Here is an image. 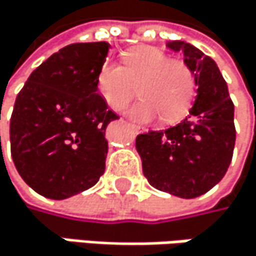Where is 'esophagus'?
I'll use <instances>...</instances> for the list:
<instances>
[{"instance_id":"obj_1","label":"esophagus","mask_w":256,"mask_h":256,"mask_svg":"<svg viewBox=\"0 0 256 256\" xmlns=\"http://www.w3.org/2000/svg\"><path fill=\"white\" fill-rule=\"evenodd\" d=\"M130 127H132L134 130H136V132H140V130H141V127H140V126H136V124H130Z\"/></svg>"}]
</instances>
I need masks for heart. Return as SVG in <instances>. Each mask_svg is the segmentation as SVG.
I'll use <instances>...</instances> for the list:
<instances>
[{
	"label": "heart",
	"mask_w": 256,
	"mask_h": 256,
	"mask_svg": "<svg viewBox=\"0 0 256 256\" xmlns=\"http://www.w3.org/2000/svg\"><path fill=\"white\" fill-rule=\"evenodd\" d=\"M97 88L108 106L116 112L124 110L138 90L141 100L130 110L135 120L150 121L159 115L172 122L182 118L191 106L196 77L184 60H174L153 46H140L127 51L121 65L103 64Z\"/></svg>",
	"instance_id": "obj_1"
}]
</instances>
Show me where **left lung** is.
I'll return each instance as SVG.
<instances>
[{"label":"left lung","mask_w":256,"mask_h":256,"mask_svg":"<svg viewBox=\"0 0 256 256\" xmlns=\"http://www.w3.org/2000/svg\"><path fill=\"white\" fill-rule=\"evenodd\" d=\"M184 52L194 72L197 97L190 115L166 130L136 136L142 173L156 190L182 198L208 192L226 174L234 154V103L217 64L186 42H168Z\"/></svg>","instance_id":"8db88e82"}]
</instances>
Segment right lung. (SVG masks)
Masks as SVG:
<instances>
[{"label": "right lung", "mask_w": 256, "mask_h": 256, "mask_svg": "<svg viewBox=\"0 0 256 256\" xmlns=\"http://www.w3.org/2000/svg\"><path fill=\"white\" fill-rule=\"evenodd\" d=\"M108 51V42L64 46L30 74L16 97L12 158L24 182L44 197H71L104 173V132L120 118L97 88Z\"/></svg>", "instance_id": "obj_1"}]
</instances>
